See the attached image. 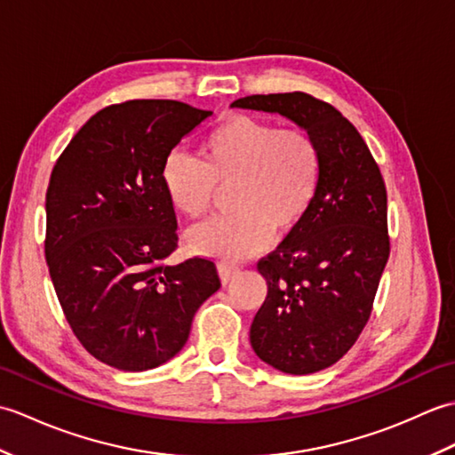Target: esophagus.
Segmentation results:
<instances>
[{
	"instance_id": "1",
	"label": "esophagus",
	"mask_w": 455,
	"mask_h": 455,
	"mask_svg": "<svg viewBox=\"0 0 455 455\" xmlns=\"http://www.w3.org/2000/svg\"><path fill=\"white\" fill-rule=\"evenodd\" d=\"M238 274V267L236 266H230V264H225V262H220L219 264V275H220V282L222 283H228L230 279H233L235 275Z\"/></svg>"
}]
</instances>
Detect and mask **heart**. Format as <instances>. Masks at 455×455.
I'll list each match as a JSON object with an SVG mask.
<instances>
[{"mask_svg": "<svg viewBox=\"0 0 455 455\" xmlns=\"http://www.w3.org/2000/svg\"><path fill=\"white\" fill-rule=\"evenodd\" d=\"M201 160L172 152L160 170L173 211L199 220L230 191L233 215L212 219L189 233L197 254L240 262L272 244L275 228L291 235L311 212L323 180V150L311 132L230 113L201 140Z\"/></svg>", "mask_w": 455, "mask_h": 455, "instance_id": "1", "label": "heart"}]
</instances>
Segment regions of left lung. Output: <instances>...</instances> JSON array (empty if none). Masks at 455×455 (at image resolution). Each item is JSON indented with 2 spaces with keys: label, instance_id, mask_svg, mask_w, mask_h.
<instances>
[{
  "label": "left lung",
  "instance_id": "1",
  "mask_svg": "<svg viewBox=\"0 0 455 455\" xmlns=\"http://www.w3.org/2000/svg\"><path fill=\"white\" fill-rule=\"evenodd\" d=\"M233 108L283 115L321 144L316 201L258 262L267 297L250 326L259 360L291 375L321 371L360 338L389 259L383 176L362 134L331 103L291 92L248 95Z\"/></svg>",
  "mask_w": 455,
  "mask_h": 455
}]
</instances>
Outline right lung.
I'll list each match as a JSON object with an SVG mask.
<instances>
[{"mask_svg":"<svg viewBox=\"0 0 455 455\" xmlns=\"http://www.w3.org/2000/svg\"><path fill=\"white\" fill-rule=\"evenodd\" d=\"M211 111L131 100L98 111L56 160L46 189L44 256L72 332L123 371L166 363L220 287L215 262L178 266L176 211L160 181L172 148Z\"/></svg>","mask_w":455,"mask_h":455,"instance_id":"add662e5","label":"right lung"}]
</instances>
